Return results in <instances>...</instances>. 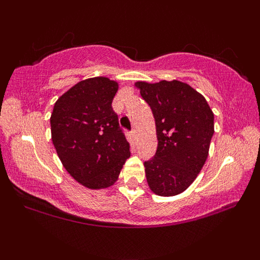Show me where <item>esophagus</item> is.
Wrapping results in <instances>:
<instances>
[{
    "mask_svg": "<svg viewBox=\"0 0 260 260\" xmlns=\"http://www.w3.org/2000/svg\"><path fill=\"white\" fill-rule=\"evenodd\" d=\"M131 136H132V138H133V139H136V137H137L136 129H132V131H131Z\"/></svg>",
    "mask_w": 260,
    "mask_h": 260,
    "instance_id": "34e87169",
    "label": "esophagus"
}]
</instances>
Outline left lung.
I'll return each instance as SVG.
<instances>
[{
	"mask_svg": "<svg viewBox=\"0 0 260 260\" xmlns=\"http://www.w3.org/2000/svg\"><path fill=\"white\" fill-rule=\"evenodd\" d=\"M136 86L150 106L156 126V153L144 161L149 187L157 196L180 194L207 160L214 113L203 95L180 80L138 82Z\"/></svg>",
	"mask_w": 260,
	"mask_h": 260,
	"instance_id": "obj_1",
	"label": "left lung"
}]
</instances>
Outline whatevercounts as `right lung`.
I'll return each instance as SVG.
<instances>
[{
  "label": "right lung",
  "mask_w": 260,
  "mask_h": 260,
  "mask_svg": "<svg viewBox=\"0 0 260 260\" xmlns=\"http://www.w3.org/2000/svg\"><path fill=\"white\" fill-rule=\"evenodd\" d=\"M117 89L105 77L82 80L56 101L50 118L59 160L74 180L91 189L112 186L131 156L112 109Z\"/></svg>",
  "instance_id": "right-lung-1"
}]
</instances>
